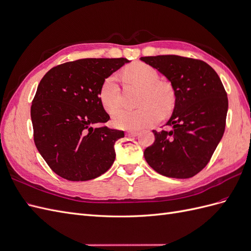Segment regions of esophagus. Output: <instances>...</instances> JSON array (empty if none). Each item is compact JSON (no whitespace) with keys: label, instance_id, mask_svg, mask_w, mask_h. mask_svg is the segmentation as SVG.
Listing matches in <instances>:
<instances>
[{"label":"esophagus","instance_id":"34e87169","mask_svg":"<svg viewBox=\"0 0 251 251\" xmlns=\"http://www.w3.org/2000/svg\"><path fill=\"white\" fill-rule=\"evenodd\" d=\"M138 132L136 131H130V132H126V136H131V137H136V136H138Z\"/></svg>","mask_w":251,"mask_h":251}]
</instances>
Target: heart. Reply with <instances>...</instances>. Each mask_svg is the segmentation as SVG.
<instances>
[{
    "label": "heart",
    "mask_w": 251,
    "mask_h": 251,
    "mask_svg": "<svg viewBox=\"0 0 251 251\" xmlns=\"http://www.w3.org/2000/svg\"><path fill=\"white\" fill-rule=\"evenodd\" d=\"M125 76L143 88L137 109H120L112 117L113 126L120 130H141L160 120L173 110L176 95L168 82L158 81L159 75L155 68L141 62L128 65ZM100 100L103 109L112 113L119 105V89L116 75L105 78L100 90Z\"/></svg>",
    "instance_id": "1"
}]
</instances>
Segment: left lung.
I'll return each instance as SVG.
<instances>
[{
  "instance_id": "1",
  "label": "left lung",
  "mask_w": 251,
  "mask_h": 251,
  "mask_svg": "<svg viewBox=\"0 0 251 251\" xmlns=\"http://www.w3.org/2000/svg\"><path fill=\"white\" fill-rule=\"evenodd\" d=\"M140 60L168 78L176 101L155 142L144 150L151 169L165 177H194L209 162L225 131L228 100L219 75L206 63L178 55L144 56Z\"/></svg>"
}]
</instances>
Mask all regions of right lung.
<instances>
[{
	"label": "right lung",
	"mask_w": 251,
	"mask_h": 251,
	"mask_svg": "<svg viewBox=\"0 0 251 251\" xmlns=\"http://www.w3.org/2000/svg\"><path fill=\"white\" fill-rule=\"evenodd\" d=\"M126 58H85L49 70L31 105L35 147L50 169L69 181L100 177L115 160L123 131L101 125L110 119L100 100L102 81Z\"/></svg>",
	"instance_id": "add662e5"
}]
</instances>
